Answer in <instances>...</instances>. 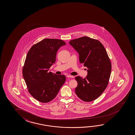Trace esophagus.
I'll return each mask as SVG.
<instances>
[{
    "instance_id": "1",
    "label": "esophagus",
    "mask_w": 135,
    "mask_h": 135,
    "mask_svg": "<svg viewBox=\"0 0 135 135\" xmlns=\"http://www.w3.org/2000/svg\"><path fill=\"white\" fill-rule=\"evenodd\" d=\"M67 77L71 78H73L74 76H71V75H67Z\"/></svg>"
}]
</instances>
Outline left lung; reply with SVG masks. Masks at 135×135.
<instances>
[{"instance_id": "obj_1", "label": "left lung", "mask_w": 135, "mask_h": 135, "mask_svg": "<svg viewBox=\"0 0 135 135\" xmlns=\"http://www.w3.org/2000/svg\"><path fill=\"white\" fill-rule=\"evenodd\" d=\"M70 44L79 54L80 63L86 67L88 75L77 76L75 93L85 102H91L101 95L108 84L112 64L105 49L99 40L88 37L71 40Z\"/></svg>"}]
</instances>
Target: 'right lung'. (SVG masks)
I'll return each mask as SVG.
<instances>
[{
	"label": "right lung",
	"mask_w": 135,
	"mask_h": 135,
	"mask_svg": "<svg viewBox=\"0 0 135 135\" xmlns=\"http://www.w3.org/2000/svg\"><path fill=\"white\" fill-rule=\"evenodd\" d=\"M65 44L62 40L45 38L33 45L27 54L22 75L29 93L39 102L53 100L65 81L64 75L49 72L58 50Z\"/></svg>",
	"instance_id": "obj_1"
}]
</instances>
